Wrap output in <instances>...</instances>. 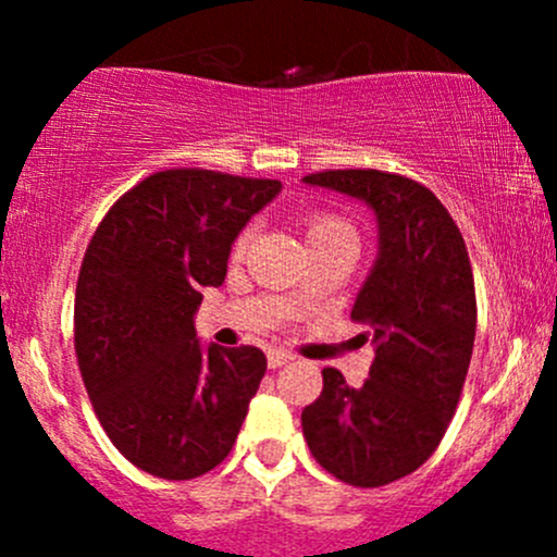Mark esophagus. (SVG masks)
<instances>
[{"instance_id": "obj_1", "label": "esophagus", "mask_w": 557, "mask_h": 557, "mask_svg": "<svg viewBox=\"0 0 557 557\" xmlns=\"http://www.w3.org/2000/svg\"><path fill=\"white\" fill-rule=\"evenodd\" d=\"M267 361H269V369H283V367H288V363H294L296 358L285 350H272L267 356Z\"/></svg>"}]
</instances>
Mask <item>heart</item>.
I'll use <instances>...</instances> for the list:
<instances>
[{"label": "heart", "mask_w": 557, "mask_h": 557, "mask_svg": "<svg viewBox=\"0 0 557 557\" xmlns=\"http://www.w3.org/2000/svg\"><path fill=\"white\" fill-rule=\"evenodd\" d=\"M301 232H305V239L310 247L331 245V243L358 245V228L352 226L345 215L331 210L307 212V215L301 218ZM250 237H252V228H243V232L237 234V239H234V247H232L234 258H239L247 250Z\"/></svg>", "instance_id": "obj_1"}]
</instances>
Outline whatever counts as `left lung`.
Masks as SVG:
<instances>
[{"label": "left lung", "instance_id": "obj_1", "mask_svg": "<svg viewBox=\"0 0 557 557\" xmlns=\"http://www.w3.org/2000/svg\"><path fill=\"white\" fill-rule=\"evenodd\" d=\"M305 183L367 201L380 223V256L350 312L374 342L369 377L350 387L325 367L301 429L329 474L383 487L434 455L460 401L476 331L469 250L447 207L418 180L323 170Z\"/></svg>", "mask_w": 557, "mask_h": 557}]
</instances>
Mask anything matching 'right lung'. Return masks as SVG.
Listing matches in <instances>:
<instances>
[{"instance_id":"obj_1","label":"right lung","mask_w":557,"mask_h":557,"mask_svg":"<svg viewBox=\"0 0 557 557\" xmlns=\"http://www.w3.org/2000/svg\"><path fill=\"white\" fill-rule=\"evenodd\" d=\"M280 180L153 172L107 210L83 256L75 352L117 453L161 480L215 469L237 442L267 372L258 347L201 350V288L226 280L232 243Z\"/></svg>"}]
</instances>
